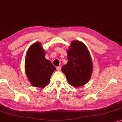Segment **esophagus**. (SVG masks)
I'll return each instance as SVG.
<instances>
[{
    "label": "esophagus",
    "mask_w": 122,
    "mask_h": 122,
    "mask_svg": "<svg viewBox=\"0 0 122 122\" xmlns=\"http://www.w3.org/2000/svg\"><path fill=\"white\" fill-rule=\"evenodd\" d=\"M57 70H58V71H60V70H61V66H58L57 67Z\"/></svg>",
    "instance_id": "obj_1"
}]
</instances>
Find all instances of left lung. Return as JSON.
<instances>
[{
    "label": "left lung",
    "mask_w": 122,
    "mask_h": 122,
    "mask_svg": "<svg viewBox=\"0 0 122 122\" xmlns=\"http://www.w3.org/2000/svg\"><path fill=\"white\" fill-rule=\"evenodd\" d=\"M67 62L62 66V71L71 86L78 87L86 84L93 72V63L87 47L75 40L67 51Z\"/></svg>",
    "instance_id": "obj_1"
}]
</instances>
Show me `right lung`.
<instances>
[{
  "instance_id": "obj_1",
  "label": "right lung",
  "mask_w": 122,
  "mask_h": 122,
  "mask_svg": "<svg viewBox=\"0 0 122 122\" xmlns=\"http://www.w3.org/2000/svg\"><path fill=\"white\" fill-rule=\"evenodd\" d=\"M45 51L40 43L36 42L28 50L25 69L30 83L37 87H44L48 84L56 67L45 58Z\"/></svg>"
}]
</instances>
